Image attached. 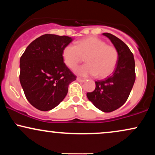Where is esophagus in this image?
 I'll return each instance as SVG.
<instances>
[{"label":"esophagus","mask_w":155,"mask_h":155,"mask_svg":"<svg viewBox=\"0 0 155 155\" xmlns=\"http://www.w3.org/2000/svg\"><path fill=\"white\" fill-rule=\"evenodd\" d=\"M76 80H77L78 81H79V82H84V81H86V80H85V79H80V78H77V79H76Z\"/></svg>","instance_id":"34e87169"}]
</instances>
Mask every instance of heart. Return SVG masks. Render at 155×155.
I'll list each match as a JSON object with an SVG mask.
<instances>
[{
	"instance_id": "1",
	"label": "heart",
	"mask_w": 155,
	"mask_h": 155,
	"mask_svg": "<svg viewBox=\"0 0 155 155\" xmlns=\"http://www.w3.org/2000/svg\"><path fill=\"white\" fill-rule=\"evenodd\" d=\"M83 58H85L87 64L77 69L78 75H95L97 78H105L114 71L119 53L114 47L107 45L104 41L94 36L78 41L76 47L71 44L66 45L62 51L64 63L71 70H75Z\"/></svg>"
}]
</instances>
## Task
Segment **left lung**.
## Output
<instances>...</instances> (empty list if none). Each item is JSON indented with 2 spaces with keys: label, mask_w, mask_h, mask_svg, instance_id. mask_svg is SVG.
<instances>
[{
  "label": "left lung",
  "mask_w": 155,
  "mask_h": 155,
  "mask_svg": "<svg viewBox=\"0 0 155 155\" xmlns=\"http://www.w3.org/2000/svg\"><path fill=\"white\" fill-rule=\"evenodd\" d=\"M107 37L119 53L118 63L111 76L95 81L93 92L87 96L92 104L104 112H111L123 105L128 98L135 80V60L133 53L125 44L115 35L108 33Z\"/></svg>",
  "instance_id": "obj_1"
}]
</instances>
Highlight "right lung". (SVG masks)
Wrapping results in <instances>:
<instances>
[{"label":"right lung","mask_w":155,"mask_h":155,"mask_svg":"<svg viewBox=\"0 0 155 155\" xmlns=\"http://www.w3.org/2000/svg\"><path fill=\"white\" fill-rule=\"evenodd\" d=\"M71 37L45 34L32 41L19 60V81L27 100L40 111L51 110L63 101L76 76L64 63L62 51Z\"/></svg>","instance_id":"right-lung-1"}]
</instances>
